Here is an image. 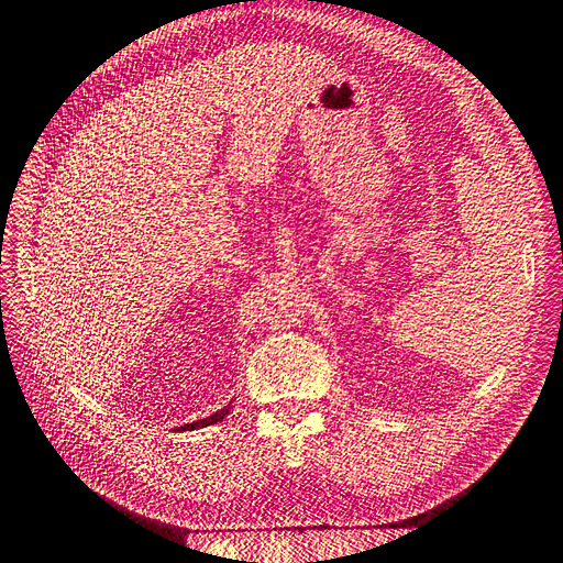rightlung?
Instances as JSON below:
<instances>
[{
    "label": "right lung",
    "mask_w": 563,
    "mask_h": 563,
    "mask_svg": "<svg viewBox=\"0 0 563 563\" xmlns=\"http://www.w3.org/2000/svg\"><path fill=\"white\" fill-rule=\"evenodd\" d=\"M228 413H230V404H228L225 408H220V411H216L213 416L203 418V420H197V422H190V424H185V428H180V430H197V428H209V424H213V422H220V420H223Z\"/></svg>",
    "instance_id": "add662e5"
}]
</instances>
